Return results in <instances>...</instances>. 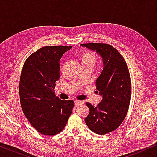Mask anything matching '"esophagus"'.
Masks as SVG:
<instances>
[{"label":"esophagus","mask_w":157,"mask_h":157,"mask_svg":"<svg viewBox=\"0 0 157 157\" xmlns=\"http://www.w3.org/2000/svg\"><path fill=\"white\" fill-rule=\"evenodd\" d=\"M74 104H75V106H80V105L83 104V101L76 100L74 101Z\"/></svg>","instance_id":"esophagus-1"}]
</instances>
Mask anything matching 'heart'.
<instances>
[{"label": "heart", "mask_w": 157, "mask_h": 157, "mask_svg": "<svg viewBox=\"0 0 157 157\" xmlns=\"http://www.w3.org/2000/svg\"><path fill=\"white\" fill-rule=\"evenodd\" d=\"M80 60L82 65H92L94 66L97 56L91 51H83L80 56Z\"/></svg>", "instance_id": "b5f03b06"}]
</instances>
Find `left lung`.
Here are the masks:
<instances>
[{
    "label": "left lung",
    "instance_id": "left-lung-1",
    "mask_svg": "<svg viewBox=\"0 0 157 157\" xmlns=\"http://www.w3.org/2000/svg\"><path fill=\"white\" fill-rule=\"evenodd\" d=\"M81 46L97 53L103 70L96 79L97 93L102 99L97 106L89 103L85 122L92 132L104 135L119 127L127 113L131 99V80L126 63L113 46L106 44H84Z\"/></svg>",
    "mask_w": 157,
    "mask_h": 157
}]
</instances>
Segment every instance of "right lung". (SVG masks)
<instances>
[{
    "label": "right lung",
    "mask_w": 157,
    "mask_h": 157,
    "mask_svg": "<svg viewBox=\"0 0 157 157\" xmlns=\"http://www.w3.org/2000/svg\"><path fill=\"white\" fill-rule=\"evenodd\" d=\"M71 46H45L32 53L21 72L19 94L21 107L32 126L40 134L53 136L63 129L74 106L73 100L55 95L60 78V60Z\"/></svg>",
    "instance_id": "1"
}]
</instances>
